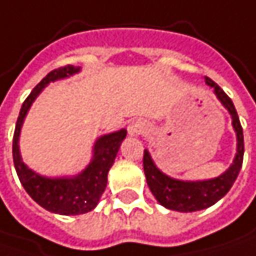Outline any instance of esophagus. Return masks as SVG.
Wrapping results in <instances>:
<instances>
[{"label":"esophagus","mask_w":256,"mask_h":256,"mask_svg":"<svg viewBox=\"0 0 256 256\" xmlns=\"http://www.w3.org/2000/svg\"><path fill=\"white\" fill-rule=\"evenodd\" d=\"M146 130H147V125H146V122H142L141 119H136V120L130 122V125H128V134H130L131 137H137V136L144 134Z\"/></svg>","instance_id":"34e87169"}]
</instances>
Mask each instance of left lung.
<instances>
[{
  "label": "left lung",
  "mask_w": 256,
  "mask_h": 256,
  "mask_svg": "<svg viewBox=\"0 0 256 256\" xmlns=\"http://www.w3.org/2000/svg\"><path fill=\"white\" fill-rule=\"evenodd\" d=\"M206 82L214 88V94L220 103L226 108L232 116V125L236 132V156L233 163L228 166L226 172L206 180H180L170 178L163 174L153 162L148 150H144V174L147 179V185L152 194L154 195L157 202L169 210L180 211V212H192L208 208L214 206L218 200H222L233 186L238 174L240 172L242 162H244V130L234 104L228 94L212 82L206 77Z\"/></svg>",
  "instance_id": "8db88e82"
}]
</instances>
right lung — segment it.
<instances>
[{
  "instance_id": "obj_1",
  "label": "right lung",
  "mask_w": 256,
  "mask_h": 256,
  "mask_svg": "<svg viewBox=\"0 0 256 256\" xmlns=\"http://www.w3.org/2000/svg\"><path fill=\"white\" fill-rule=\"evenodd\" d=\"M80 66L66 65L50 71L42 82H39L28 98L24 100L20 115L16 124V131L12 138V160L17 176L28 195L45 210L61 214V216H78L92 211L100 200L102 194L106 190L108 172L112 168L115 157L118 154L120 142L126 137V130H119L110 134H104L96 140L93 146V156L87 168L74 176L48 178L36 174L24 164L20 154V132L24 118L28 115L32 103L42 93L49 82H58L80 72Z\"/></svg>"
}]
</instances>
